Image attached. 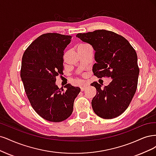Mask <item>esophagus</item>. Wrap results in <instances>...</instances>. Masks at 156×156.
<instances>
[{"label":"esophagus","mask_w":156,"mask_h":156,"mask_svg":"<svg viewBox=\"0 0 156 156\" xmlns=\"http://www.w3.org/2000/svg\"><path fill=\"white\" fill-rule=\"evenodd\" d=\"M87 86H88V85H87V84H84V85H83L81 87H80V88H81V91H83L84 90H85V89H86Z\"/></svg>","instance_id":"obj_1"}]
</instances>
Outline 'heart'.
Instances as JSON below:
<instances>
[{
	"mask_svg": "<svg viewBox=\"0 0 156 156\" xmlns=\"http://www.w3.org/2000/svg\"><path fill=\"white\" fill-rule=\"evenodd\" d=\"M87 44H80V46L78 47V48H83V47H85V46H87Z\"/></svg>",
	"mask_w": 156,
	"mask_h": 156,
	"instance_id": "heart-1",
	"label": "heart"
}]
</instances>
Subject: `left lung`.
I'll list each match as a JSON object with an SVG mask.
<instances>
[{"instance_id":"8db88e82","label":"left lung","mask_w":156,"mask_h":156,"mask_svg":"<svg viewBox=\"0 0 156 156\" xmlns=\"http://www.w3.org/2000/svg\"><path fill=\"white\" fill-rule=\"evenodd\" d=\"M76 37L94 50V76L112 79L104 89L97 82L91 84L97 89L91 102L94 112L105 119L117 117L128 108L136 91L139 74L136 52L127 39L111 31L98 30Z\"/></svg>"}]
</instances>
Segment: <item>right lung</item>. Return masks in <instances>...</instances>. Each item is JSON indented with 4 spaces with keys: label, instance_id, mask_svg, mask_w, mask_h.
Masks as SVG:
<instances>
[{
    "label": "right lung",
    "instance_id": "obj_1",
    "mask_svg": "<svg viewBox=\"0 0 156 156\" xmlns=\"http://www.w3.org/2000/svg\"><path fill=\"white\" fill-rule=\"evenodd\" d=\"M71 39L57 33L43 34L29 45L22 58L21 78L27 97L36 112L51 122L71 116L80 92L71 84L65 85V91L56 85V76L63 73L64 50Z\"/></svg>",
    "mask_w": 156,
    "mask_h": 156
}]
</instances>
